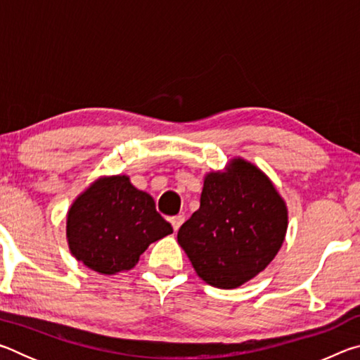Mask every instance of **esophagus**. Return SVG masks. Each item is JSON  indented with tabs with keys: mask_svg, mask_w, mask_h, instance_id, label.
I'll return each mask as SVG.
<instances>
[{
	"mask_svg": "<svg viewBox=\"0 0 360 360\" xmlns=\"http://www.w3.org/2000/svg\"><path fill=\"white\" fill-rule=\"evenodd\" d=\"M184 221H186L184 216H174V217H172V221H169V222H172L174 231H178L181 229V225L184 224Z\"/></svg>",
	"mask_w": 360,
	"mask_h": 360,
	"instance_id": "esophagus-1",
	"label": "esophagus"
}]
</instances>
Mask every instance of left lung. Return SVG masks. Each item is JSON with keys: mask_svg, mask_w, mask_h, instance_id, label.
Wrapping results in <instances>:
<instances>
[{"mask_svg": "<svg viewBox=\"0 0 360 360\" xmlns=\"http://www.w3.org/2000/svg\"><path fill=\"white\" fill-rule=\"evenodd\" d=\"M285 231L288 206L275 184L235 157L205 176L200 208L181 225L178 243L205 283L235 289L270 265Z\"/></svg>", "mask_w": 360, "mask_h": 360, "instance_id": "8db88e82", "label": "left lung"}]
</instances>
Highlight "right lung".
Masks as SVG:
<instances>
[{
	"mask_svg": "<svg viewBox=\"0 0 360 360\" xmlns=\"http://www.w3.org/2000/svg\"><path fill=\"white\" fill-rule=\"evenodd\" d=\"M173 233L148 192L127 174L103 176L72 202L66 214L70 252L100 275L131 270L150 243Z\"/></svg>",
	"mask_w": 360,
	"mask_h": 360,
	"instance_id": "1",
	"label": "right lung"
}]
</instances>
